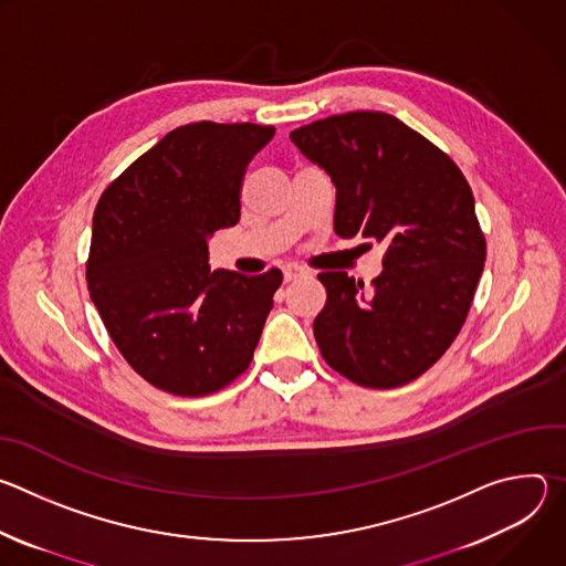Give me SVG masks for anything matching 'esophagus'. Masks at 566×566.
<instances>
[{"mask_svg":"<svg viewBox=\"0 0 566 566\" xmlns=\"http://www.w3.org/2000/svg\"><path fill=\"white\" fill-rule=\"evenodd\" d=\"M300 277H304V271H302V269H297V266H286V269H284V282H295V280H300Z\"/></svg>","mask_w":566,"mask_h":566,"instance_id":"esophagus-1","label":"esophagus"}]
</instances>
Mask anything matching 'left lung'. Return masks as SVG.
<instances>
[{
    "instance_id": "1",
    "label": "left lung",
    "mask_w": 566,
    "mask_h": 566,
    "mask_svg": "<svg viewBox=\"0 0 566 566\" xmlns=\"http://www.w3.org/2000/svg\"><path fill=\"white\" fill-rule=\"evenodd\" d=\"M289 138L336 188V234L385 247L371 291L345 271L317 275L327 289L313 319L322 358L363 387L419 378L461 332L486 260L465 177L385 112L329 116Z\"/></svg>"
}]
</instances>
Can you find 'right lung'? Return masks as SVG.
<instances>
[{
  "label": "right lung",
  "mask_w": 566,
  "mask_h": 566,
  "mask_svg": "<svg viewBox=\"0 0 566 566\" xmlns=\"http://www.w3.org/2000/svg\"><path fill=\"white\" fill-rule=\"evenodd\" d=\"M269 125L172 129L105 190L87 284L125 360L154 387L206 396L244 371L282 273L210 271L208 241L239 221V188Z\"/></svg>",
  "instance_id": "add662e5"
}]
</instances>
